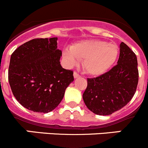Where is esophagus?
<instances>
[{
  "mask_svg": "<svg viewBox=\"0 0 148 148\" xmlns=\"http://www.w3.org/2000/svg\"><path fill=\"white\" fill-rule=\"evenodd\" d=\"M73 76H74V77L75 78H77V77H80V75H79L78 73H77V72H75H75L73 73Z\"/></svg>",
  "mask_w": 148,
  "mask_h": 148,
  "instance_id": "34e87169",
  "label": "esophagus"
}]
</instances>
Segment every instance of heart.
Instances as JSON below:
<instances>
[{
    "label": "heart",
    "instance_id": "heart-1",
    "mask_svg": "<svg viewBox=\"0 0 148 148\" xmlns=\"http://www.w3.org/2000/svg\"><path fill=\"white\" fill-rule=\"evenodd\" d=\"M118 55V48L114 44L99 39L83 40L65 49L62 56L69 66L83 60L86 72L91 75H100L113 65Z\"/></svg>",
    "mask_w": 148,
    "mask_h": 148
}]
</instances>
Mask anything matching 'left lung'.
<instances>
[{
    "instance_id": "8db88e82",
    "label": "left lung",
    "mask_w": 148,
    "mask_h": 148,
    "mask_svg": "<svg viewBox=\"0 0 148 148\" xmlns=\"http://www.w3.org/2000/svg\"><path fill=\"white\" fill-rule=\"evenodd\" d=\"M138 78L136 55L122 42L117 65L99 77L87 79V88L83 94L85 104L96 114H112L131 101Z\"/></svg>"
}]
</instances>
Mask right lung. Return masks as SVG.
I'll return each mask as SVG.
<instances>
[{
    "label": "right lung",
    "instance_id": "right-lung-1",
    "mask_svg": "<svg viewBox=\"0 0 148 148\" xmlns=\"http://www.w3.org/2000/svg\"><path fill=\"white\" fill-rule=\"evenodd\" d=\"M58 38H38L18 47L12 53L8 81L16 100L34 112L48 113L63 99L74 80L73 72L62 68Z\"/></svg>",
    "mask_w": 148,
    "mask_h": 148
}]
</instances>
